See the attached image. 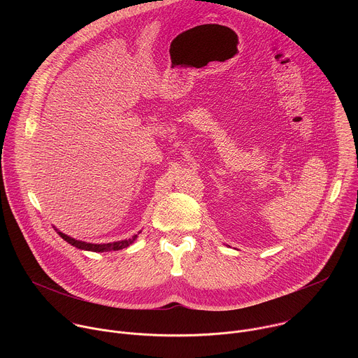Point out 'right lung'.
I'll return each mask as SVG.
<instances>
[{"instance_id": "1", "label": "right lung", "mask_w": 358, "mask_h": 358, "mask_svg": "<svg viewBox=\"0 0 358 358\" xmlns=\"http://www.w3.org/2000/svg\"><path fill=\"white\" fill-rule=\"evenodd\" d=\"M61 235L62 239H65L68 243L76 246L78 249H85V250H92V252H109V250H119V249H124L127 248L129 245H131L137 235L129 238V239H124V241H119V242H112V243H87V242H82V241H76L62 232H58Z\"/></svg>"}]
</instances>
